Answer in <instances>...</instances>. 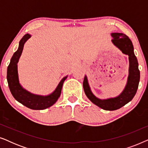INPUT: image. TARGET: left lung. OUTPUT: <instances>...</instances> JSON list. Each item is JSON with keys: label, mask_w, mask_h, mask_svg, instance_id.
Masks as SVG:
<instances>
[{"label": "left lung", "mask_w": 148, "mask_h": 148, "mask_svg": "<svg viewBox=\"0 0 148 148\" xmlns=\"http://www.w3.org/2000/svg\"><path fill=\"white\" fill-rule=\"evenodd\" d=\"M112 42L123 54L129 56V75L124 90L119 96L114 98L100 99L93 94L89 85L88 77L85 75L83 86L86 96L91 102L106 110H115L130 102L136 94L138 88L140 72L138 61L134 54V48L129 37L123 33H111Z\"/></svg>", "instance_id": "1"}]
</instances>
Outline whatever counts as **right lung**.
Instances as JSON below:
<instances>
[{
	"label": "right lung",
	"mask_w": 148,
	"mask_h": 148,
	"mask_svg": "<svg viewBox=\"0 0 148 148\" xmlns=\"http://www.w3.org/2000/svg\"><path fill=\"white\" fill-rule=\"evenodd\" d=\"M31 36L30 34H27L20 40L18 49L13 54L8 66L7 82L9 90L16 100L32 110H44L52 106L58 100L61 94L62 85L68 75L64 77L55 90L51 94L46 96L32 94L22 87L19 83L17 63L23 52L24 44Z\"/></svg>",
	"instance_id": "right-lung-1"
}]
</instances>
